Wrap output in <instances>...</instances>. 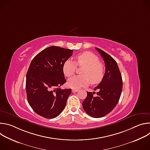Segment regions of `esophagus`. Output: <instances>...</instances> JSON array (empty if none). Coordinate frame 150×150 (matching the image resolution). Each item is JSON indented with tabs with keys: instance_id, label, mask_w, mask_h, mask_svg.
<instances>
[{
	"instance_id": "esophagus-1",
	"label": "esophagus",
	"mask_w": 150,
	"mask_h": 150,
	"mask_svg": "<svg viewBox=\"0 0 150 150\" xmlns=\"http://www.w3.org/2000/svg\"><path fill=\"white\" fill-rule=\"evenodd\" d=\"M72 93H76V92L79 91V90H77V89H73V90H72Z\"/></svg>"
}]
</instances>
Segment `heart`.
I'll use <instances>...</instances> for the list:
<instances>
[{
    "mask_svg": "<svg viewBox=\"0 0 150 150\" xmlns=\"http://www.w3.org/2000/svg\"><path fill=\"white\" fill-rule=\"evenodd\" d=\"M78 67H85L82 75H76L68 81V85L73 89H79L87 85L90 82L92 84L99 83L105 74V67L99 62L98 57L94 54L86 52L75 56V62L68 59L63 65V71L67 76H72Z\"/></svg>",
    "mask_w": 150,
    "mask_h": 150,
    "instance_id": "1",
    "label": "heart"
}]
</instances>
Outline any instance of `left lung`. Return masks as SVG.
Here are the masks:
<instances>
[{"mask_svg":"<svg viewBox=\"0 0 150 150\" xmlns=\"http://www.w3.org/2000/svg\"><path fill=\"white\" fill-rule=\"evenodd\" d=\"M103 57L105 72L104 76L94 91L87 92V96L82 102L83 109L88 115L94 118L102 117L113 110L120 99L123 82L122 75L115 60L103 50L96 47Z\"/></svg>","mask_w":150,"mask_h":150,"instance_id":"left-lung-1","label":"left lung"}]
</instances>
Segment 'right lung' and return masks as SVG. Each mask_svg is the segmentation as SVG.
Listing matches in <instances>:
<instances>
[{"mask_svg":"<svg viewBox=\"0 0 150 150\" xmlns=\"http://www.w3.org/2000/svg\"><path fill=\"white\" fill-rule=\"evenodd\" d=\"M72 53L70 49L51 46L32 60L26 75V93L30 105L38 115L53 119L65 109L71 89L60 88L67 82L63 65Z\"/></svg>","mask_w":150,"mask_h":150,"instance_id":"obj_1","label":"right lung"}]
</instances>
